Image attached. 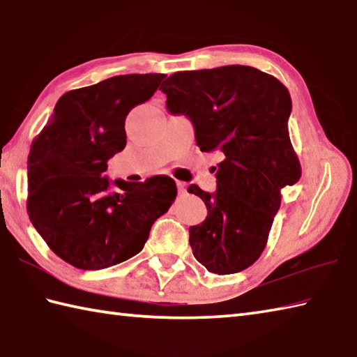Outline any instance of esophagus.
I'll return each instance as SVG.
<instances>
[{
    "mask_svg": "<svg viewBox=\"0 0 357 357\" xmlns=\"http://www.w3.org/2000/svg\"><path fill=\"white\" fill-rule=\"evenodd\" d=\"M186 188H188V185L185 183V181L177 180V189H178V192H186Z\"/></svg>",
    "mask_w": 357,
    "mask_h": 357,
    "instance_id": "1",
    "label": "esophagus"
}]
</instances>
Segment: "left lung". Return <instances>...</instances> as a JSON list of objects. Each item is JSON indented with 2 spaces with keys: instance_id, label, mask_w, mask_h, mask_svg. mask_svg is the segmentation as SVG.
<instances>
[{
  "instance_id": "obj_1",
  "label": "left lung",
  "mask_w": 357,
  "mask_h": 357,
  "mask_svg": "<svg viewBox=\"0 0 357 357\" xmlns=\"http://www.w3.org/2000/svg\"><path fill=\"white\" fill-rule=\"evenodd\" d=\"M171 114L192 121L200 151H220L217 191L191 185L205 202V222L189 228L194 257L215 274L243 271L264 252L282 188L301 178L288 134L291 97L278 78L256 68L176 72L160 87Z\"/></svg>"
}]
</instances>
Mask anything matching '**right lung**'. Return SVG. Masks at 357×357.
Returning <instances> with one entry per match:
<instances>
[{
	"label": "right lung",
	"instance_id": "obj_1",
	"mask_svg": "<svg viewBox=\"0 0 357 357\" xmlns=\"http://www.w3.org/2000/svg\"><path fill=\"white\" fill-rule=\"evenodd\" d=\"M165 77L117 75L69 91L32 142L29 219L72 266L103 270L135 256L176 199L169 177L140 183L105 177L107 160L126 146V115L154 96Z\"/></svg>",
	"mask_w": 357,
	"mask_h": 357
}]
</instances>
